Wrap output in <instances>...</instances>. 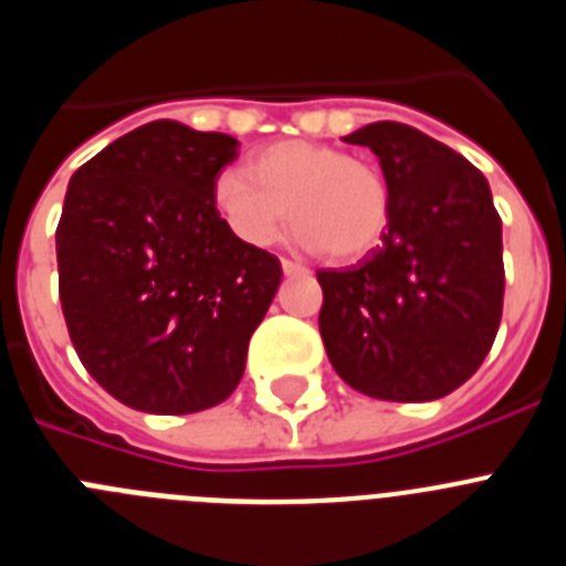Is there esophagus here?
<instances>
[{"label":"esophagus","mask_w":566,"mask_h":566,"mask_svg":"<svg viewBox=\"0 0 566 566\" xmlns=\"http://www.w3.org/2000/svg\"><path fill=\"white\" fill-rule=\"evenodd\" d=\"M280 266H283V274H286V277H300V274H308V269L306 266H300V263H294V260H280Z\"/></svg>","instance_id":"obj_1"}]
</instances>
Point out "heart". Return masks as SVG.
<instances>
[{
  "label": "heart",
  "mask_w": 566,
  "mask_h": 566,
  "mask_svg": "<svg viewBox=\"0 0 566 566\" xmlns=\"http://www.w3.org/2000/svg\"><path fill=\"white\" fill-rule=\"evenodd\" d=\"M212 195L223 223L249 247L272 243L289 214L300 243L332 260L377 249L391 214L388 184L371 161L314 142L272 144L249 172L223 169Z\"/></svg>",
  "instance_id": "b5f03b06"
}]
</instances>
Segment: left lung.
Segmentation results:
<instances>
[{"label": "left lung", "instance_id": "left-lung-1", "mask_svg": "<svg viewBox=\"0 0 566 566\" xmlns=\"http://www.w3.org/2000/svg\"><path fill=\"white\" fill-rule=\"evenodd\" d=\"M343 142L379 158L391 214L382 247L319 269V334L334 371L374 399L431 402L468 382L502 323V218L468 158L408 124Z\"/></svg>", "mask_w": 566, "mask_h": 566}]
</instances>
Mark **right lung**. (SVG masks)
Wrapping results in <instances>:
<instances>
[{
  "label": "right lung",
  "instance_id": "obj_1",
  "mask_svg": "<svg viewBox=\"0 0 566 566\" xmlns=\"http://www.w3.org/2000/svg\"><path fill=\"white\" fill-rule=\"evenodd\" d=\"M238 138L149 122L70 178L56 229L64 323L90 377L135 411H207L238 388L280 260L232 234L214 181Z\"/></svg>",
  "mask_w": 566,
  "mask_h": 566
}]
</instances>
